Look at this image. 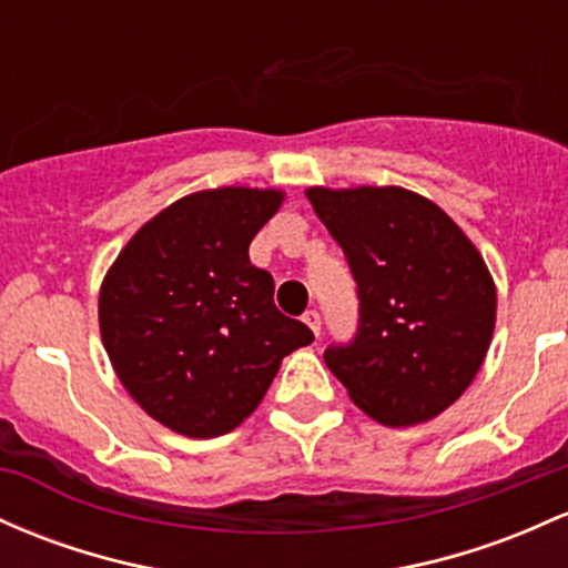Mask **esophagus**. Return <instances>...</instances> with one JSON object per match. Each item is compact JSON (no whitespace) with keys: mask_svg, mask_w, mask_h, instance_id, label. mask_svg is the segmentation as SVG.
<instances>
[{"mask_svg":"<svg viewBox=\"0 0 568 568\" xmlns=\"http://www.w3.org/2000/svg\"><path fill=\"white\" fill-rule=\"evenodd\" d=\"M302 321H304V323H307V326H310V332H313L315 336H317V334H321V315H317V313H315V310H307V313H304V317H302Z\"/></svg>","mask_w":568,"mask_h":568,"instance_id":"esophagus-1","label":"esophagus"}]
</instances>
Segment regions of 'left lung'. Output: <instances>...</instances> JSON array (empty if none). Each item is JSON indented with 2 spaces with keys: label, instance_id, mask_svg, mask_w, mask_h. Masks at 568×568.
Masks as SVG:
<instances>
[{
  "label": "left lung",
  "instance_id": "8db88e82",
  "mask_svg": "<svg viewBox=\"0 0 568 568\" xmlns=\"http://www.w3.org/2000/svg\"><path fill=\"white\" fill-rule=\"evenodd\" d=\"M307 193L358 283L361 323L326 366L383 426L442 415L477 377L496 328L483 253L439 204L402 185Z\"/></svg>",
  "mask_w": 568,
  "mask_h": 568
}]
</instances>
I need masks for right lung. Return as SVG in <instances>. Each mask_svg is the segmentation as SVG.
Listing matches in <instances>:
<instances>
[{"label": "right lung", "instance_id": "add662e5", "mask_svg": "<svg viewBox=\"0 0 568 568\" xmlns=\"http://www.w3.org/2000/svg\"><path fill=\"white\" fill-rule=\"evenodd\" d=\"M283 199L247 185L189 193L142 223L104 274L99 332L112 369L174 434L234 432L285 355L315 339L274 307L272 274L247 255Z\"/></svg>", "mask_w": 568, "mask_h": 568}]
</instances>
